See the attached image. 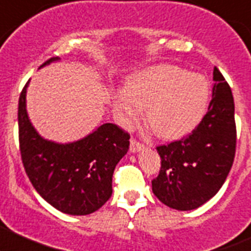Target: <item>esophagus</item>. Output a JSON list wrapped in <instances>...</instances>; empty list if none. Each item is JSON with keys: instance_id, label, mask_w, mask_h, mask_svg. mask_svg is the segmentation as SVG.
I'll return each instance as SVG.
<instances>
[{"instance_id": "1", "label": "esophagus", "mask_w": 251, "mask_h": 251, "mask_svg": "<svg viewBox=\"0 0 251 251\" xmlns=\"http://www.w3.org/2000/svg\"><path fill=\"white\" fill-rule=\"evenodd\" d=\"M143 147H145V146H143L142 143L138 142V141H136L135 138H131V140H130V151L132 153L138 152V151L143 150Z\"/></svg>"}]
</instances>
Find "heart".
I'll use <instances>...</instances> for the list:
<instances>
[{
    "mask_svg": "<svg viewBox=\"0 0 251 251\" xmlns=\"http://www.w3.org/2000/svg\"><path fill=\"white\" fill-rule=\"evenodd\" d=\"M208 100L207 82L199 75L170 65L151 67L133 76L115 99L124 123L138 121L146 109V123L155 136L174 140L202 118Z\"/></svg>",
    "mask_w": 251,
    "mask_h": 251,
    "instance_id": "obj_1",
    "label": "heart"
}]
</instances>
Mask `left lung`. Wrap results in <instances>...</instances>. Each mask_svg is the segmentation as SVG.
<instances>
[{"instance_id": "8db88e82", "label": "left lung", "mask_w": 251, "mask_h": 251, "mask_svg": "<svg viewBox=\"0 0 251 251\" xmlns=\"http://www.w3.org/2000/svg\"><path fill=\"white\" fill-rule=\"evenodd\" d=\"M212 100L190 135L158 146L160 170L152 191L168 207L190 211L218 193L233 165L237 143L234 100L229 84L213 70Z\"/></svg>"}]
</instances>
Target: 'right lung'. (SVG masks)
<instances>
[{
  "instance_id": "obj_1",
  "label": "right lung",
  "mask_w": 251,
  "mask_h": 251,
  "mask_svg": "<svg viewBox=\"0 0 251 251\" xmlns=\"http://www.w3.org/2000/svg\"><path fill=\"white\" fill-rule=\"evenodd\" d=\"M52 57L40 67L53 61ZM19 97L18 128L22 162L39 195L61 212H96L113 194V173L127 153L130 135L114 124H103L78 141L57 143L41 137L26 113V87Z\"/></svg>"
}]
</instances>
